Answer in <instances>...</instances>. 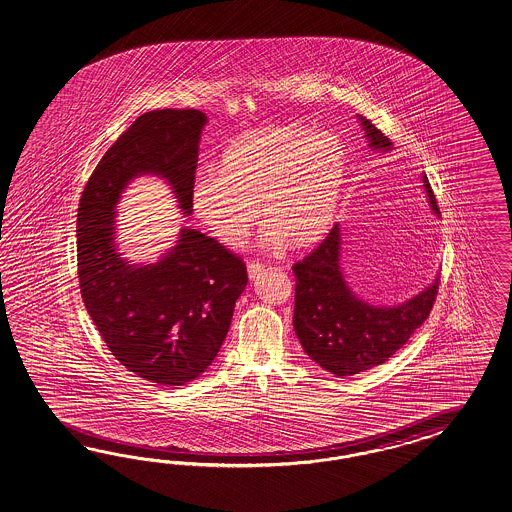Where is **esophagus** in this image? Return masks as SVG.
I'll list each match as a JSON object with an SVG mask.
<instances>
[{"mask_svg":"<svg viewBox=\"0 0 512 512\" xmlns=\"http://www.w3.org/2000/svg\"><path fill=\"white\" fill-rule=\"evenodd\" d=\"M262 270H264L262 264H259V262H250V264H248V277H250L251 281H255V279L262 274Z\"/></svg>","mask_w":512,"mask_h":512,"instance_id":"34e87169","label":"esophagus"}]
</instances>
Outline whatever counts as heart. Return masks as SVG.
<instances>
[{"label": "heart", "mask_w": 512, "mask_h": 512, "mask_svg": "<svg viewBox=\"0 0 512 512\" xmlns=\"http://www.w3.org/2000/svg\"><path fill=\"white\" fill-rule=\"evenodd\" d=\"M348 179L342 138L300 122L261 125L225 148L216 174L196 179L192 211L220 244L237 248L259 207L270 242L305 250L335 224Z\"/></svg>", "instance_id": "1"}]
</instances>
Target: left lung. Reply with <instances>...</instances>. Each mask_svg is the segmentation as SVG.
<instances>
[{"label":"left lung","instance_id":"8db88e82","mask_svg":"<svg viewBox=\"0 0 512 512\" xmlns=\"http://www.w3.org/2000/svg\"><path fill=\"white\" fill-rule=\"evenodd\" d=\"M368 148L377 153L394 150L370 120L357 114ZM422 179L425 200L433 216L440 214L431 185ZM342 224H335L320 248L294 264L296 300L294 331L301 348L325 372L344 377L361 374L388 361L424 324L437 298L440 275L409 300L374 305L349 287L342 268Z\"/></svg>","mask_w":512,"mask_h":512}]
</instances>
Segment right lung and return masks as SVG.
<instances>
[{
  "instance_id": "obj_1",
  "label": "right lung",
  "mask_w": 512,
  "mask_h": 512,
  "mask_svg": "<svg viewBox=\"0 0 512 512\" xmlns=\"http://www.w3.org/2000/svg\"><path fill=\"white\" fill-rule=\"evenodd\" d=\"M205 124L196 109L138 116L101 157L77 211V272L88 314L116 361L164 387L187 385L216 359L248 285L246 266L187 225L159 261H129L118 250L116 205L135 179L151 175L190 216Z\"/></svg>"
}]
</instances>
